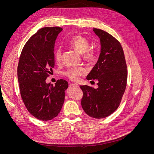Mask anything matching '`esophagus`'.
Wrapping results in <instances>:
<instances>
[{
  "instance_id": "esophagus-1",
  "label": "esophagus",
  "mask_w": 154,
  "mask_h": 154,
  "mask_svg": "<svg viewBox=\"0 0 154 154\" xmlns=\"http://www.w3.org/2000/svg\"><path fill=\"white\" fill-rule=\"evenodd\" d=\"M72 85H74V86H76V87H79V85L77 84H72Z\"/></svg>"
}]
</instances>
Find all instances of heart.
I'll return each mask as SVG.
<instances>
[{
  "label": "heart",
  "instance_id": "obj_1",
  "mask_svg": "<svg viewBox=\"0 0 154 154\" xmlns=\"http://www.w3.org/2000/svg\"><path fill=\"white\" fill-rule=\"evenodd\" d=\"M67 45L74 48L77 52L82 54L83 59L89 63H93L97 58V52L94 47H88L89 42L82 35H75L72 37L67 42ZM54 59L57 63H60L62 60V51L57 48L54 52ZM86 74V70L84 67H75L67 69L64 75L69 79L77 81L80 77Z\"/></svg>",
  "mask_w": 154,
  "mask_h": 154
}]
</instances>
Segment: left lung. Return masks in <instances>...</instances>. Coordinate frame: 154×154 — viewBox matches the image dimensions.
<instances>
[{"label": "left lung", "mask_w": 154, "mask_h": 154, "mask_svg": "<svg viewBox=\"0 0 154 154\" xmlns=\"http://www.w3.org/2000/svg\"><path fill=\"white\" fill-rule=\"evenodd\" d=\"M99 36L101 52L99 60L87 77L98 80L97 88L80 85L81 106L86 114L95 119L106 118L119 107L127 86V68L120 42L108 32L93 29Z\"/></svg>", "instance_id": "obj_1"}]
</instances>
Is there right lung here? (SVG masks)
I'll list each match as a JSON object with an SVG mask.
<instances>
[{"instance_id": "1", "label": "right lung", "mask_w": 154, "mask_h": 154, "mask_svg": "<svg viewBox=\"0 0 154 154\" xmlns=\"http://www.w3.org/2000/svg\"><path fill=\"white\" fill-rule=\"evenodd\" d=\"M61 27H44L23 46L17 66L22 99L29 112L40 120H50L60 112L68 87L66 80L55 85L45 82L55 66L54 46Z\"/></svg>"}]
</instances>
